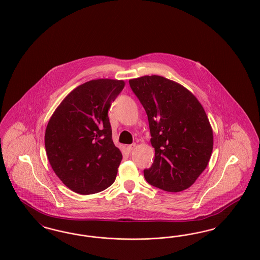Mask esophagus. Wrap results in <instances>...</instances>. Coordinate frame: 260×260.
I'll return each mask as SVG.
<instances>
[{"label": "esophagus", "instance_id": "1", "mask_svg": "<svg viewBox=\"0 0 260 260\" xmlns=\"http://www.w3.org/2000/svg\"><path fill=\"white\" fill-rule=\"evenodd\" d=\"M136 143H133V144H131V145H128L126 149H127V151L128 152H131L132 150H134V149L136 148Z\"/></svg>", "mask_w": 260, "mask_h": 260}]
</instances>
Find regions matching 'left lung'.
<instances>
[{
  "label": "left lung",
  "mask_w": 260,
  "mask_h": 260,
  "mask_svg": "<svg viewBox=\"0 0 260 260\" xmlns=\"http://www.w3.org/2000/svg\"><path fill=\"white\" fill-rule=\"evenodd\" d=\"M148 117L152 166L144 170L149 184L168 192L192 185L205 171L213 136L203 106L188 89L161 76L128 81Z\"/></svg>",
  "instance_id": "left-lung-1"
}]
</instances>
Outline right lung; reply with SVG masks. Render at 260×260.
I'll use <instances>...</instances> for the list:
<instances>
[{
  "instance_id": "right-lung-1",
  "label": "right lung",
  "mask_w": 260,
  "mask_h": 260,
  "mask_svg": "<svg viewBox=\"0 0 260 260\" xmlns=\"http://www.w3.org/2000/svg\"><path fill=\"white\" fill-rule=\"evenodd\" d=\"M124 81L99 79L72 90L47 125L50 166L69 189L82 195L105 190L116 179L123 155L112 140L108 110Z\"/></svg>"
}]
</instances>
